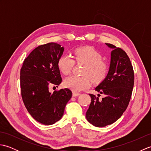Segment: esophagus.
<instances>
[{"label":"esophagus","instance_id":"obj_1","mask_svg":"<svg viewBox=\"0 0 151 151\" xmlns=\"http://www.w3.org/2000/svg\"><path fill=\"white\" fill-rule=\"evenodd\" d=\"M80 95L79 93L78 92H75V91H73V97H77V96H78Z\"/></svg>","mask_w":151,"mask_h":151}]
</instances>
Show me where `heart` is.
<instances>
[{
    "label": "heart",
    "mask_w": 151,
    "mask_h": 151,
    "mask_svg": "<svg viewBox=\"0 0 151 151\" xmlns=\"http://www.w3.org/2000/svg\"><path fill=\"white\" fill-rule=\"evenodd\" d=\"M73 56L76 62L85 63L82 70L84 75L67 77L63 82L66 88L75 92L81 91L90 87L91 80L96 84L104 81L108 72V66L94 48L89 46L77 48L74 50ZM74 65L75 61L68 54L61 56L58 61V67L64 75L70 73Z\"/></svg>",
    "instance_id": "obj_1"
}]
</instances>
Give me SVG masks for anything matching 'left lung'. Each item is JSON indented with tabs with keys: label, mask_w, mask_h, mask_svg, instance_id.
Returning <instances> with one entry per match:
<instances>
[{
	"label": "left lung",
	"mask_w": 151,
	"mask_h": 151,
	"mask_svg": "<svg viewBox=\"0 0 151 151\" xmlns=\"http://www.w3.org/2000/svg\"><path fill=\"white\" fill-rule=\"evenodd\" d=\"M106 45L112 50L110 67L104 81L95 88L105 97L100 101L89 94L91 102L86 114L89 123L97 127L111 124L121 117L129 105L134 82L133 67L127 53L114 45Z\"/></svg>",
	"instance_id": "obj_1"
}]
</instances>
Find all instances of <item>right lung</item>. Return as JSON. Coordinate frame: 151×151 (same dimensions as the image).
I'll return each mask as SVG.
<instances>
[{"instance_id":"add662e5","label":"right lung","mask_w":151,"mask_h":151,"mask_svg":"<svg viewBox=\"0 0 151 151\" xmlns=\"http://www.w3.org/2000/svg\"><path fill=\"white\" fill-rule=\"evenodd\" d=\"M64 47L49 43L36 47L24 60L20 73L22 99L28 111L39 123L50 125L63 115L67 102L72 97L69 89L49 91L50 84L62 82L58 61Z\"/></svg>"}]
</instances>
